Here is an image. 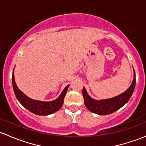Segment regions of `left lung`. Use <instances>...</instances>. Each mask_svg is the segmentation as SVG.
Returning <instances> with one entry per match:
<instances>
[{
  "label": "left lung",
  "instance_id": "obj_1",
  "mask_svg": "<svg viewBox=\"0 0 146 146\" xmlns=\"http://www.w3.org/2000/svg\"><path fill=\"white\" fill-rule=\"evenodd\" d=\"M136 85V73L133 70V80L131 85L125 92L117 96L109 99L97 100L91 98L87 92L85 88L82 89L84 103L88 110L99 115H107L111 114L123 107L131 97Z\"/></svg>",
  "mask_w": 146,
  "mask_h": 146
}]
</instances>
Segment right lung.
<instances>
[{"instance_id":"1","label":"right lung","mask_w":146,"mask_h":146,"mask_svg":"<svg viewBox=\"0 0 146 146\" xmlns=\"http://www.w3.org/2000/svg\"><path fill=\"white\" fill-rule=\"evenodd\" d=\"M12 82H13V90H14L15 95L16 98L17 99V100L20 102V104L32 113L40 116L49 115V114L56 112V111H57L61 108L63 104H64L65 95H66L68 88L69 87V85H68L64 88V90L62 91L59 97L57 99H56L55 100L51 102H44L35 100H32L31 98H28L27 95H25L17 88L15 80L14 70H13V76H12Z\"/></svg>"}]
</instances>
